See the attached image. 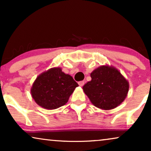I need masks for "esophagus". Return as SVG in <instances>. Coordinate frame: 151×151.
Segmentation results:
<instances>
[{"label":"esophagus","mask_w":151,"mask_h":151,"mask_svg":"<svg viewBox=\"0 0 151 151\" xmlns=\"http://www.w3.org/2000/svg\"><path fill=\"white\" fill-rule=\"evenodd\" d=\"M78 84H79V85H80V86H84V81H80V82H78Z\"/></svg>","instance_id":"esophagus-1"}]
</instances>
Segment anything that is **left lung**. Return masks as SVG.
Returning a JSON list of instances; mask_svg holds the SVG:
<instances>
[{
  "mask_svg": "<svg viewBox=\"0 0 151 151\" xmlns=\"http://www.w3.org/2000/svg\"><path fill=\"white\" fill-rule=\"evenodd\" d=\"M91 80L83 86V91L95 106L110 110L125 100L129 84L117 69L103 65L91 73Z\"/></svg>",
  "mask_w": 151,
  "mask_h": 151,
  "instance_id": "8db88e82",
  "label": "left lung"
}]
</instances>
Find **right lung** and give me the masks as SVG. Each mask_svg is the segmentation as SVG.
Segmentation results:
<instances>
[{
  "instance_id": "right-lung-1",
  "label": "right lung",
  "mask_w": 151,
  "mask_h": 151,
  "mask_svg": "<svg viewBox=\"0 0 151 151\" xmlns=\"http://www.w3.org/2000/svg\"><path fill=\"white\" fill-rule=\"evenodd\" d=\"M78 86L71 76L62 71L61 68L54 67L36 78L31 94L39 106L53 110L65 105Z\"/></svg>"
}]
</instances>
